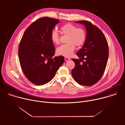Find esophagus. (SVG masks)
Wrapping results in <instances>:
<instances>
[{
    "instance_id": "34e87169",
    "label": "esophagus",
    "mask_w": 125,
    "mask_h": 125,
    "mask_svg": "<svg viewBox=\"0 0 125 125\" xmlns=\"http://www.w3.org/2000/svg\"><path fill=\"white\" fill-rule=\"evenodd\" d=\"M70 60V59L69 58H67V57H65V60L66 61H69V60Z\"/></svg>"
}]
</instances>
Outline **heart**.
<instances>
[{
    "label": "heart",
    "mask_w": 125,
    "mask_h": 125,
    "mask_svg": "<svg viewBox=\"0 0 125 125\" xmlns=\"http://www.w3.org/2000/svg\"><path fill=\"white\" fill-rule=\"evenodd\" d=\"M62 33L68 35L67 43L62 44L57 49V53L59 55L70 57L75 49V45L80 46L83 45L86 39V33L82 28L77 27L71 23L64 25L60 28ZM51 40L54 44L59 43V35L56 31H53L51 33Z\"/></svg>",
    "instance_id": "1"
}]
</instances>
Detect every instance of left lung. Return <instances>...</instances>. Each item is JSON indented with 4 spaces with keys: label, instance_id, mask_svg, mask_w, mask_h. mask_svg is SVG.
<instances>
[{
    "label": "left lung",
    "instance_id": "1",
    "mask_svg": "<svg viewBox=\"0 0 125 125\" xmlns=\"http://www.w3.org/2000/svg\"><path fill=\"white\" fill-rule=\"evenodd\" d=\"M76 23L84 26L86 35L83 47L76 53L81 59H72L75 64L72 75L79 84L91 86L100 80L104 72L109 55L108 45L105 35L96 26L87 21ZM83 59L85 61L81 63Z\"/></svg>",
    "mask_w": 125,
    "mask_h": 125
}]
</instances>
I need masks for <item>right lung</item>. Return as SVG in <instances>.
<instances>
[{"mask_svg":"<svg viewBox=\"0 0 125 125\" xmlns=\"http://www.w3.org/2000/svg\"><path fill=\"white\" fill-rule=\"evenodd\" d=\"M57 19L42 17L32 23L25 31L18 49L20 65L27 78L36 85H43L54 78L63 64V56L52 57L55 47L51 33Z\"/></svg>","mask_w":125,"mask_h":125,"instance_id":"obj_1","label":"right lung"}]
</instances>
